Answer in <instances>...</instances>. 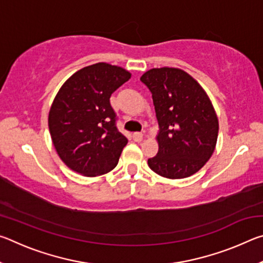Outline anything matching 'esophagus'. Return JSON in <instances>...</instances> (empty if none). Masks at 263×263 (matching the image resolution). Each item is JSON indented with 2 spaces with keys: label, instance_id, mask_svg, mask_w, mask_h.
<instances>
[{
  "label": "esophagus",
  "instance_id": "1",
  "mask_svg": "<svg viewBox=\"0 0 263 263\" xmlns=\"http://www.w3.org/2000/svg\"><path fill=\"white\" fill-rule=\"evenodd\" d=\"M132 138H133V140H135V141H141L142 138H144V135H142V133H140V132H135L132 135Z\"/></svg>",
  "mask_w": 263,
  "mask_h": 263
}]
</instances>
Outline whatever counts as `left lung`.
Instances as JSON below:
<instances>
[{"label":"left lung","mask_w":263,"mask_h":263,"mask_svg":"<svg viewBox=\"0 0 263 263\" xmlns=\"http://www.w3.org/2000/svg\"><path fill=\"white\" fill-rule=\"evenodd\" d=\"M140 80L152 92L159 124L158 154L148 167L171 180L194 175L216 149L219 122L210 97L180 68H152Z\"/></svg>","instance_id":"1"}]
</instances>
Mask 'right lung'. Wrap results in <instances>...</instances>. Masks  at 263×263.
Returning <instances> with one entry per match:
<instances>
[{
  "label": "right lung",
  "instance_id": "obj_1",
  "mask_svg": "<svg viewBox=\"0 0 263 263\" xmlns=\"http://www.w3.org/2000/svg\"><path fill=\"white\" fill-rule=\"evenodd\" d=\"M131 73L106 62L87 66L66 80L48 112L52 142L66 166L82 176L117 166L127 139L116 127L110 97Z\"/></svg>",
  "mask_w": 263,
  "mask_h": 263
}]
</instances>
